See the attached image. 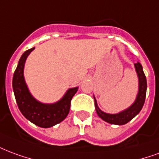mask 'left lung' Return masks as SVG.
Here are the masks:
<instances>
[{
  "instance_id": "obj_1",
  "label": "left lung",
  "mask_w": 159,
  "mask_h": 159,
  "mask_svg": "<svg viewBox=\"0 0 159 159\" xmlns=\"http://www.w3.org/2000/svg\"><path fill=\"white\" fill-rule=\"evenodd\" d=\"M134 66H135L137 77H138V93H137L134 103L129 108L124 109L117 114H108V113L102 111L98 108L97 100L93 96L95 109H96L98 116H99L103 120L108 122L109 124L118 125L126 124L139 114L143 107V104L145 102L146 93H147V79H146L145 74L143 72L142 65L140 64L139 62H136L134 64Z\"/></svg>"
}]
</instances>
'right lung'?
I'll return each mask as SVG.
<instances>
[{"mask_svg": "<svg viewBox=\"0 0 159 159\" xmlns=\"http://www.w3.org/2000/svg\"><path fill=\"white\" fill-rule=\"evenodd\" d=\"M34 49V47L25 51L18 61L12 78L14 95L20 111L27 120L39 127H52L66 118L70 111V100L78 90V87L68 89L56 103H43L37 100L29 92L23 75L26 60Z\"/></svg>", "mask_w": 159, "mask_h": 159, "instance_id": "add662e5", "label": "right lung"}]
</instances>
